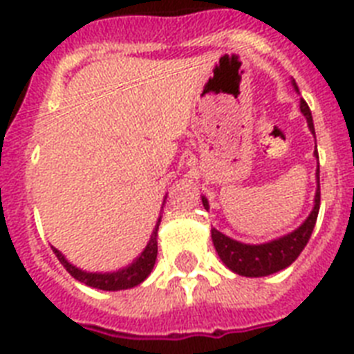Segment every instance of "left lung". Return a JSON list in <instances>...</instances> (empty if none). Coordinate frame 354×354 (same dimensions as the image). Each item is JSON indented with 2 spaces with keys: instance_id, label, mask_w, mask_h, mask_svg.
I'll return each instance as SVG.
<instances>
[{
  "instance_id": "obj_1",
  "label": "left lung",
  "mask_w": 354,
  "mask_h": 354,
  "mask_svg": "<svg viewBox=\"0 0 354 354\" xmlns=\"http://www.w3.org/2000/svg\"><path fill=\"white\" fill-rule=\"evenodd\" d=\"M295 88H297V83L293 81ZM299 90V88H297ZM300 110L308 119L309 130L315 133L313 127V118H311V110H309L308 103L306 101H300ZM315 156L318 157V153L315 151ZM318 179V188L317 195H315V208L311 212V215L308 217V221L295 230L293 233L282 236V239H277V241H271L268 244H261V246H248V244H242V242H236L230 236L223 235L221 232H217L215 227L212 230V239L213 246L217 250L218 257L223 259L224 264L230 268L232 271L239 273V275L244 277H266L271 275V273H277V271L284 270L289 264H293L299 255L302 253V250L306 248V244L309 242V236L313 233V227L317 224L318 209H320V168L317 171ZM204 208L208 209V201L203 197Z\"/></svg>"
}]
</instances>
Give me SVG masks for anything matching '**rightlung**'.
<instances>
[{"instance_id":"add662e5","label":"right lung","mask_w":354,"mask_h":354,"mask_svg":"<svg viewBox=\"0 0 354 354\" xmlns=\"http://www.w3.org/2000/svg\"><path fill=\"white\" fill-rule=\"evenodd\" d=\"M159 223H157L156 232L151 235L150 242H148V246L141 253V257L133 264L128 266V268L113 271V273H86V271H81L79 268L66 262L65 257L61 255L55 248H52V250H54L55 257L59 259L61 264L65 266V270L68 271L70 275L74 277L75 280H79V282H84L90 288L104 289V291H119V289L133 288V286L141 284L142 280L150 275V271L153 270V264H156L157 259V230H159Z\"/></svg>"}]
</instances>
